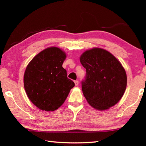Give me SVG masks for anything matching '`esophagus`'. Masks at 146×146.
<instances>
[{"label":"esophagus","instance_id":"esophagus-1","mask_svg":"<svg viewBox=\"0 0 146 146\" xmlns=\"http://www.w3.org/2000/svg\"><path fill=\"white\" fill-rule=\"evenodd\" d=\"M75 86H78V80H75Z\"/></svg>","mask_w":146,"mask_h":146}]
</instances>
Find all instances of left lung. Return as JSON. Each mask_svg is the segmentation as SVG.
I'll list each match as a JSON object with an SVG mask.
<instances>
[{
  "label": "left lung",
  "instance_id": "8db88e82",
  "mask_svg": "<svg viewBox=\"0 0 146 146\" xmlns=\"http://www.w3.org/2000/svg\"><path fill=\"white\" fill-rule=\"evenodd\" d=\"M80 61L86 70L82 90L90 105L101 111L115 106L127 86L126 73L121 63L109 51L98 48L84 52Z\"/></svg>",
  "mask_w": 146,
  "mask_h": 146
}]
</instances>
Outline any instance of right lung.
<instances>
[{
  "instance_id": "1",
  "label": "right lung",
  "mask_w": 146,
  "mask_h": 146,
  "mask_svg": "<svg viewBox=\"0 0 146 146\" xmlns=\"http://www.w3.org/2000/svg\"><path fill=\"white\" fill-rule=\"evenodd\" d=\"M66 57L60 48L51 47L37 54L27 66L24 88L29 99L41 110H57L75 86L62 67Z\"/></svg>"
}]
</instances>
